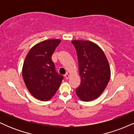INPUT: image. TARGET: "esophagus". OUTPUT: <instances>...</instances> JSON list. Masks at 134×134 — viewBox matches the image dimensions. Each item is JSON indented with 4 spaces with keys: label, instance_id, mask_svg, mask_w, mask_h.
Masks as SVG:
<instances>
[{
    "label": "esophagus",
    "instance_id": "1",
    "mask_svg": "<svg viewBox=\"0 0 134 134\" xmlns=\"http://www.w3.org/2000/svg\"><path fill=\"white\" fill-rule=\"evenodd\" d=\"M65 77L66 79H68L69 78V75L68 74H66L65 75Z\"/></svg>",
    "mask_w": 134,
    "mask_h": 134
}]
</instances>
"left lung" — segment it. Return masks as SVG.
I'll return each mask as SVG.
<instances>
[{"label":"left lung","mask_w":134,"mask_h":134,"mask_svg":"<svg viewBox=\"0 0 134 134\" xmlns=\"http://www.w3.org/2000/svg\"><path fill=\"white\" fill-rule=\"evenodd\" d=\"M77 52L81 84L76 90L83 101L96 99L107 87L111 71L107 57L98 44L87 40H72Z\"/></svg>","instance_id":"8db88e82"}]
</instances>
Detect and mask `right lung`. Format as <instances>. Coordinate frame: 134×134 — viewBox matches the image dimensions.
<instances>
[{"instance_id": "obj_1", "label": "right lung", "mask_w": 134, "mask_h": 134, "mask_svg": "<svg viewBox=\"0 0 134 134\" xmlns=\"http://www.w3.org/2000/svg\"><path fill=\"white\" fill-rule=\"evenodd\" d=\"M61 40H47L33 46L26 57L22 75L32 96L41 101H48L55 95L64 77L55 71L52 56Z\"/></svg>"}]
</instances>
